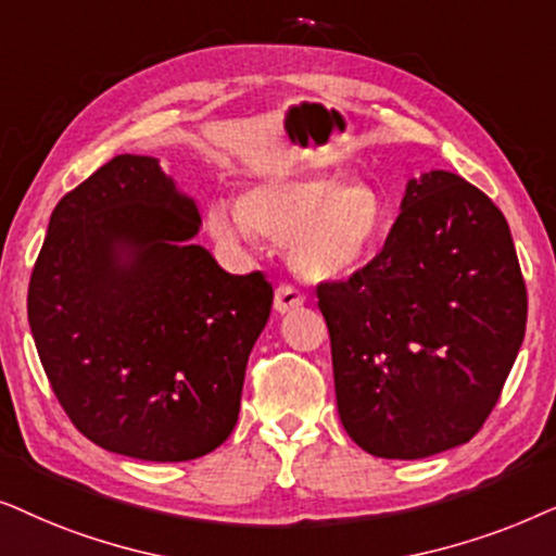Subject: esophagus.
<instances>
[{"mask_svg":"<svg viewBox=\"0 0 556 556\" xmlns=\"http://www.w3.org/2000/svg\"><path fill=\"white\" fill-rule=\"evenodd\" d=\"M300 305H305V294L294 290L292 285L277 287V294H274V309H277V313H292V309H298Z\"/></svg>","mask_w":556,"mask_h":556,"instance_id":"obj_1","label":"esophagus"}]
</instances>
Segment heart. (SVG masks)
I'll list each match as a JSON object with an SVG mask.
<instances>
[{"instance_id":"b5f03b06","label":"heart","mask_w":556,"mask_h":556,"mask_svg":"<svg viewBox=\"0 0 556 556\" xmlns=\"http://www.w3.org/2000/svg\"><path fill=\"white\" fill-rule=\"evenodd\" d=\"M387 203L368 180L320 175H279L249 185L239 211L208 205V228L226 243L249 231L285 243L294 269L313 282L345 279L371 262L387 233Z\"/></svg>"}]
</instances>
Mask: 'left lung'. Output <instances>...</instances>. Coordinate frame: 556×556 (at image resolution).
<instances>
[{
    "label": "left lung",
    "instance_id": "1",
    "mask_svg": "<svg viewBox=\"0 0 556 556\" xmlns=\"http://www.w3.org/2000/svg\"><path fill=\"white\" fill-rule=\"evenodd\" d=\"M338 414L358 447L419 460L465 445L498 402L527 330L503 213L447 169L406 182L383 249L317 287Z\"/></svg>",
    "mask_w": 556,
    "mask_h": 556
}]
</instances>
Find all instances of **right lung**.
Masks as SVG:
<instances>
[{
    "label": "right lung",
    "mask_w": 556,
    "mask_h": 556,
    "mask_svg": "<svg viewBox=\"0 0 556 556\" xmlns=\"http://www.w3.org/2000/svg\"><path fill=\"white\" fill-rule=\"evenodd\" d=\"M198 231L195 201L142 154L106 162L50 216L29 330L65 414L109 453L195 460L239 419L274 290L220 269Z\"/></svg>",
    "instance_id": "add662e5"
}]
</instances>
